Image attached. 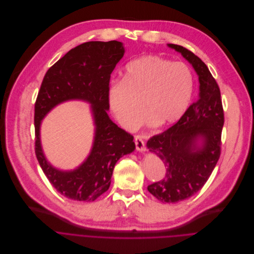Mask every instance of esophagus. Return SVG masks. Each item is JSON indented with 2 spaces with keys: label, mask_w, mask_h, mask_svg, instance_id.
<instances>
[{
  "label": "esophagus",
  "mask_w": 254,
  "mask_h": 254,
  "mask_svg": "<svg viewBox=\"0 0 254 254\" xmlns=\"http://www.w3.org/2000/svg\"><path fill=\"white\" fill-rule=\"evenodd\" d=\"M135 145H136V149L139 152H143L146 150V146H145V142L143 140V138L140 135H136L135 138Z\"/></svg>",
  "instance_id": "obj_1"
}]
</instances>
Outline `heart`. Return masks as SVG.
Returning <instances> with one entry per match:
<instances>
[{
	"label": "heart",
	"instance_id": "heart-1",
	"mask_svg": "<svg viewBox=\"0 0 254 254\" xmlns=\"http://www.w3.org/2000/svg\"><path fill=\"white\" fill-rule=\"evenodd\" d=\"M193 76L187 65L158 56H144L126 65L122 82L108 93L111 111L125 129L138 127L145 116L155 127L181 119L193 93Z\"/></svg>",
	"mask_w": 254,
	"mask_h": 254
}]
</instances>
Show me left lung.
Wrapping results in <instances>:
<instances>
[{"label":"left lung","instance_id":"8db88e82","mask_svg":"<svg viewBox=\"0 0 254 254\" xmlns=\"http://www.w3.org/2000/svg\"><path fill=\"white\" fill-rule=\"evenodd\" d=\"M192 64L199 79V98L181 119L147 141L149 151L163 162L166 174L147 189L158 200L174 203L204 186L221 153L224 112L220 89L205 63L188 49L168 44Z\"/></svg>","mask_w":254,"mask_h":254}]
</instances>
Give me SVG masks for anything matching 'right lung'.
Masks as SVG:
<instances>
[{
	"label": "right lung",
	"instance_id": "1",
	"mask_svg": "<svg viewBox=\"0 0 254 254\" xmlns=\"http://www.w3.org/2000/svg\"><path fill=\"white\" fill-rule=\"evenodd\" d=\"M121 42L83 43L58 60L44 76L35 103V153L46 177L67 198L94 201L109 189L116 162L135 149L133 136L118 127L107 114L110 77L124 55ZM91 104L95 137L86 161L73 172L54 169L43 156L39 125L45 114L68 99Z\"/></svg>",
	"mask_w": 254,
	"mask_h": 254
}]
</instances>
